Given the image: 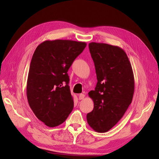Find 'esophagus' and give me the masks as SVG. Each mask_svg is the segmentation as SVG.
Instances as JSON below:
<instances>
[{
    "label": "esophagus",
    "mask_w": 159,
    "mask_h": 159,
    "mask_svg": "<svg viewBox=\"0 0 159 159\" xmlns=\"http://www.w3.org/2000/svg\"><path fill=\"white\" fill-rule=\"evenodd\" d=\"M85 97V95H84V94H82V93H81V94H80L79 95V100H82V99H84V98Z\"/></svg>",
    "instance_id": "obj_1"
}]
</instances>
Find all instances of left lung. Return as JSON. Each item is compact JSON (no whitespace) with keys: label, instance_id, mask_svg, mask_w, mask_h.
<instances>
[{"label":"left lung","instance_id":"obj_1","mask_svg":"<svg viewBox=\"0 0 159 159\" xmlns=\"http://www.w3.org/2000/svg\"><path fill=\"white\" fill-rule=\"evenodd\" d=\"M89 49L97 83L95 90L88 93L94 108L87 114V122L95 131L104 133L121 119L131 103L134 75L126 52L120 47L93 42Z\"/></svg>","mask_w":159,"mask_h":159}]
</instances>
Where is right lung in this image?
I'll return each mask as SVG.
<instances>
[{
	"mask_svg": "<svg viewBox=\"0 0 159 159\" xmlns=\"http://www.w3.org/2000/svg\"><path fill=\"white\" fill-rule=\"evenodd\" d=\"M86 46L84 42L45 40L33 55L27 98L33 112L48 127L59 126L73 110L74 102L67 72Z\"/></svg>",
	"mask_w": 159,
	"mask_h": 159,
	"instance_id": "1",
	"label": "right lung"
}]
</instances>
